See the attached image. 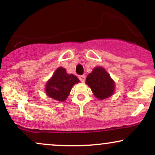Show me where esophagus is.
Instances as JSON below:
<instances>
[{"label": "esophagus", "instance_id": "obj_1", "mask_svg": "<svg viewBox=\"0 0 155 155\" xmlns=\"http://www.w3.org/2000/svg\"><path fill=\"white\" fill-rule=\"evenodd\" d=\"M79 79L80 81H81V82H84L85 81V79H86V76L84 75H81V76H79Z\"/></svg>", "mask_w": 155, "mask_h": 155}]
</instances>
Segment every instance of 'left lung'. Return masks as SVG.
<instances>
[{"label":"left lung","instance_id":"1","mask_svg":"<svg viewBox=\"0 0 155 155\" xmlns=\"http://www.w3.org/2000/svg\"><path fill=\"white\" fill-rule=\"evenodd\" d=\"M86 84L99 100L107 98L114 94L115 84L107 71L102 67H96L88 74Z\"/></svg>","mask_w":155,"mask_h":155}]
</instances>
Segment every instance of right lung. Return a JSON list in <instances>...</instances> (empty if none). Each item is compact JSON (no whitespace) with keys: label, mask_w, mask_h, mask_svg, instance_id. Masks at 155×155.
Instances as JSON below:
<instances>
[{"label":"right lung","mask_w":155,"mask_h":155,"mask_svg":"<svg viewBox=\"0 0 155 155\" xmlns=\"http://www.w3.org/2000/svg\"><path fill=\"white\" fill-rule=\"evenodd\" d=\"M79 79L74 74H68L66 70L60 67L55 71L51 78L46 84V93L51 98L58 101H64L70 93L75 84Z\"/></svg>","instance_id":"obj_1"}]
</instances>
